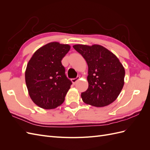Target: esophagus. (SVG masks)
Listing matches in <instances>:
<instances>
[{
	"mask_svg": "<svg viewBox=\"0 0 150 150\" xmlns=\"http://www.w3.org/2000/svg\"><path fill=\"white\" fill-rule=\"evenodd\" d=\"M79 79V77H77V78H76L72 79H71V81L72 82V83H73V84H75L76 83L77 81H78Z\"/></svg>",
	"mask_w": 150,
	"mask_h": 150,
	"instance_id": "obj_1",
	"label": "esophagus"
}]
</instances>
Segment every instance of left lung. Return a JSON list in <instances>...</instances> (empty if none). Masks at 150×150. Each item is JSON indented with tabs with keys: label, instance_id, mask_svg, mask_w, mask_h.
Masks as SVG:
<instances>
[{
	"label": "left lung",
	"instance_id": "8db88e82",
	"mask_svg": "<svg viewBox=\"0 0 150 150\" xmlns=\"http://www.w3.org/2000/svg\"><path fill=\"white\" fill-rule=\"evenodd\" d=\"M74 49L88 66V88L81 93L83 101L96 106H106L115 101L124 86L125 71L114 54L100 45L78 44Z\"/></svg>",
	"mask_w": 150,
	"mask_h": 150
}]
</instances>
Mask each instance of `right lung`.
<instances>
[{"label":"right lung","mask_w":150,"mask_h":150,"mask_svg":"<svg viewBox=\"0 0 150 150\" xmlns=\"http://www.w3.org/2000/svg\"><path fill=\"white\" fill-rule=\"evenodd\" d=\"M70 48L67 44L50 42L36 51L29 60L25 83L30 98L38 106L51 110L64 101L72 82L61 61Z\"/></svg>","instance_id":"add662e5"}]
</instances>
